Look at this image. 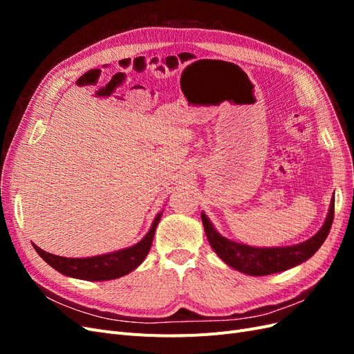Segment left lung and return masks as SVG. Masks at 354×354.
<instances>
[{
  "label": "left lung",
  "instance_id": "left-lung-1",
  "mask_svg": "<svg viewBox=\"0 0 354 354\" xmlns=\"http://www.w3.org/2000/svg\"><path fill=\"white\" fill-rule=\"evenodd\" d=\"M334 207L335 199L332 196L326 218L317 233L301 243L288 246H251L232 241L218 233L203 211L201 212V218L211 248L224 263L245 274L266 276L292 269L315 255L330 230L332 221H334Z\"/></svg>",
  "mask_w": 354,
  "mask_h": 354
}]
</instances>
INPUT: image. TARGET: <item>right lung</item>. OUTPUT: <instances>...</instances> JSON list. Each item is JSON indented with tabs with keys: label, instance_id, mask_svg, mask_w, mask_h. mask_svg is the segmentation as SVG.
<instances>
[{
	"label": "right lung",
	"instance_id": "obj_1",
	"mask_svg": "<svg viewBox=\"0 0 354 354\" xmlns=\"http://www.w3.org/2000/svg\"><path fill=\"white\" fill-rule=\"evenodd\" d=\"M162 212L164 209H160L156 214V217L151 224V229L147 230V233L137 243L128 246V248H122L108 254L82 257V259H69V257L50 254L41 250L35 243L32 245H34V248L39 254L41 259L62 274L73 277V279L91 282L112 281L133 272L143 263L146 255L151 251L153 234L160 217H162Z\"/></svg>",
	"mask_w": 354,
	"mask_h": 354
}]
</instances>
